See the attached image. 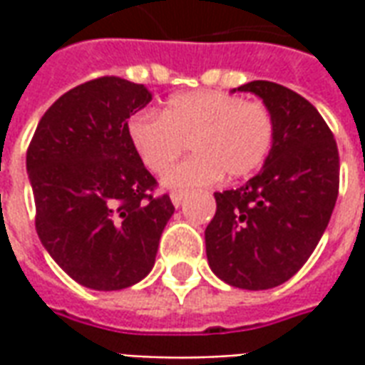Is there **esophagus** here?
I'll return each mask as SVG.
<instances>
[{
  "label": "esophagus",
  "mask_w": 365,
  "mask_h": 365,
  "mask_svg": "<svg viewBox=\"0 0 365 365\" xmlns=\"http://www.w3.org/2000/svg\"><path fill=\"white\" fill-rule=\"evenodd\" d=\"M170 199H172L174 207H180L183 203V199H185V191H172Z\"/></svg>",
  "instance_id": "obj_1"
}]
</instances>
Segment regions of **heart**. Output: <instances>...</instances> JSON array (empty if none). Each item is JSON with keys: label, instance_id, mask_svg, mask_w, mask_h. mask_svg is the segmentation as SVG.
Listing matches in <instances>:
<instances>
[{"label": "heart", "instance_id": "obj_1", "mask_svg": "<svg viewBox=\"0 0 365 365\" xmlns=\"http://www.w3.org/2000/svg\"><path fill=\"white\" fill-rule=\"evenodd\" d=\"M136 156L152 174H166L185 143L193 154L166 175L170 187L246 178L266 162L275 136L268 105L229 91L199 90L170 97L160 115L136 113L127 123Z\"/></svg>", "mask_w": 365, "mask_h": 365}]
</instances>
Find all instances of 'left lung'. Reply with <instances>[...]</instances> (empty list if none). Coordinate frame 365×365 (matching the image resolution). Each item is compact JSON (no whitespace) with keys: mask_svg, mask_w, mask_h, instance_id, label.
I'll use <instances>...</instances> for the list:
<instances>
[{"mask_svg":"<svg viewBox=\"0 0 365 365\" xmlns=\"http://www.w3.org/2000/svg\"><path fill=\"white\" fill-rule=\"evenodd\" d=\"M238 91L269 107L274 146L260 174L215 193L207 260L232 287L272 289L303 268L329 225L340 183L338 146L321 113L289 88L256 80Z\"/></svg>","mask_w":365,"mask_h":365,"instance_id":"8db88e82","label":"left lung"}]
</instances>
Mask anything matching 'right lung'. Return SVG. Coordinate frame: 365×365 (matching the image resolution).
Wrapping results in <instances>:
<instances>
[{
    "label": "right lung",
    "mask_w": 365,
    "mask_h": 365,
    "mask_svg": "<svg viewBox=\"0 0 365 365\" xmlns=\"http://www.w3.org/2000/svg\"><path fill=\"white\" fill-rule=\"evenodd\" d=\"M150 99L143 83L90 80L48 107L27 148L36 235L90 289H125L150 274L174 215L127 136L128 117Z\"/></svg>",
    "instance_id": "1"
}]
</instances>
